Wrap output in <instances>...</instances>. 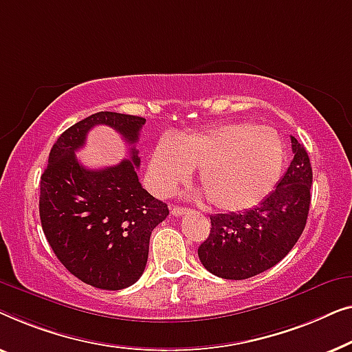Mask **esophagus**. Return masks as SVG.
<instances>
[{
    "instance_id": "obj_1",
    "label": "esophagus",
    "mask_w": 352,
    "mask_h": 352,
    "mask_svg": "<svg viewBox=\"0 0 352 352\" xmlns=\"http://www.w3.org/2000/svg\"><path fill=\"white\" fill-rule=\"evenodd\" d=\"M186 212H188L186 207H182V206H172L170 207V214L174 217H180L183 214H186Z\"/></svg>"
}]
</instances>
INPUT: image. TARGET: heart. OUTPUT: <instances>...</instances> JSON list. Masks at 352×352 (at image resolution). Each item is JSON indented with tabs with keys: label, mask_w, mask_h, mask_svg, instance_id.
Returning <instances> with one entry per match:
<instances>
[{
	"label": "heart",
	"mask_w": 352,
	"mask_h": 352,
	"mask_svg": "<svg viewBox=\"0 0 352 352\" xmlns=\"http://www.w3.org/2000/svg\"><path fill=\"white\" fill-rule=\"evenodd\" d=\"M282 164L284 148L276 131L231 122L161 140L151 155L150 172L156 190L167 192L199 167L197 180L209 204L237 212L270 195Z\"/></svg>",
	"instance_id": "b5f03b06"
}]
</instances>
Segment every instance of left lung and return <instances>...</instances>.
Here are the masks:
<instances>
[{
  "mask_svg": "<svg viewBox=\"0 0 352 352\" xmlns=\"http://www.w3.org/2000/svg\"><path fill=\"white\" fill-rule=\"evenodd\" d=\"M292 138L289 169L258 206L210 217V234L197 249L201 263L221 279H249L273 268L296 244L309 214L313 169L305 146Z\"/></svg>",
  "mask_w": 352,
  "mask_h": 352,
  "instance_id": "8db88e82",
  "label": "left lung"
}]
</instances>
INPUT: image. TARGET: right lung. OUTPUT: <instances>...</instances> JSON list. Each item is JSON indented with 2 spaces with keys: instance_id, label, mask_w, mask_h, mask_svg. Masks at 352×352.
Listing matches in <instances>:
<instances>
[{
  "instance_id": "right-lung-1",
  "label": "right lung",
  "mask_w": 352,
  "mask_h": 352,
  "mask_svg": "<svg viewBox=\"0 0 352 352\" xmlns=\"http://www.w3.org/2000/svg\"><path fill=\"white\" fill-rule=\"evenodd\" d=\"M145 118L100 111L68 127L49 153L41 175L39 219L60 263L79 280L103 290L135 284L146 266L151 231L169 215L167 204L138 182L135 143ZM120 131L131 160L105 170H87L76 160L96 125Z\"/></svg>"
}]
</instances>
